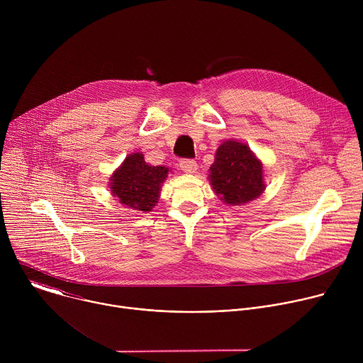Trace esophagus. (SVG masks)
Here are the masks:
<instances>
[{"label":"esophagus","mask_w":363,"mask_h":363,"mask_svg":"<svg viewBox=\"0 0 363 363\" xmlns=\"http://www.w3.org/2000/svg\"><path fill=\"white\" fill-rule=\"evenodd\" d=\"M179 167H181V169H182L184 172H186V174H194V172H196V169H198L196 162L192 161V160H182V161L179 162Z\"/></svg>","instance_id":"obj_1"}]
</instances>
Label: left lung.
Listing matches in <instances>:
<instances>
[{"label": "left lung", "instance_id": "8db88e82", "mask_svg": "<svg viewBox=\"0 0 363 363\" xmlns=\"http://www.w3.org/2000/svg\"><path fill=\"white\" fill-rule=\"evenodd\" d=\"M214 192L230 205H242L260 196L266 189L263 164L251 149L234 139L220 145L210 168Z\"/></svg>", "mask_w": 363, "mask_h": 363}]
</instances>
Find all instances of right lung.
<instances>
[{
    "mask_svg": "<svg viewBox=\"0 0 363 363\" xmlns=\"http://www.w3.org/2000/svg\"><path fill=\"white\" fill-rule=\"evenodd\" d=\"M165 167L145 162L143 153H132L111 178V191L119 202L138 211H150L158 202L161 185L168 177Z\"/></svg>",
    "mask_w": 363,
    "mask_h": 363,
    "instance_id": "add662e5",
    "label": "right lung"
}]
</instances>
